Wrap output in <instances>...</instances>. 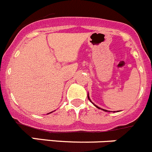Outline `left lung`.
<instances>
[{"label": "left lung", "mask_w": 152, "mask_h": 152, "mask_svg": "<svg viewBox=\"0 0 152 152\" xmlns=\"http://www.w3.org/2000/svg\"><path fill=\"white\" fill-rule=\"evenodd\" d=\"M87 97H88V99H89V100H90V102H91L92 103H93V105H95V106H96V108H99V109H101V110H102V111H106V112H107V111H108V112H110V111H107V110H105V109H103V108H99V106H97V105H95V104L93 103V102H92V101H91V99H90V96H89V93H88V94H87ZM118 111H117V112H118ZM113 112H115V111H113Z\"/></svg>", "instance_id": "obj_1"}]
</instances>
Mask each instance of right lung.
<instances>
[{
    "label": "right lung",
    "mask_w": 152,
    "mask_h": 152,
    "mask_svg": "<svg viewBox=\"0 0 152 152\" xmlns=\"http://www.w3.org/2000/svg\"><path fill=\"white\" fill-rule=\"evenodd\" d=\"M52 112H53V111H52ZM52 112H50V113H48V114H50V113H52Z\"/></svg>",
    "instance_id": "add662e5"
}]
</instances>
